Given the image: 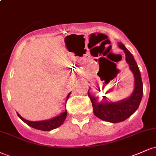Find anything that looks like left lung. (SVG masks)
Listing matches in <instances>:
<instances>
[{
  "label": "left lung",
  "mask_w": 156,
  "mask_h": 156,
  "mask_svg": "<svg viewBox=\"0 0 156 156\" xmlns=\"http://www.w3.org/2000/svg\"><path fill=\"white\" fill-rule=\"evenodd\" d=\"M119 47L123 50L125 53V59L129 64V68L134 76V89L131 95L121 101L109 102L103 97V101L98 102V98L91 95L88 91V96L92 103L94 115L103 121L112 123L120 122L128 119L139 108L143 95V83L141 73L134 59L133 55L121 42L118 44Z\"/></svg>",
  "instance_id": "obj_1"
}]
</instances>
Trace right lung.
I'll return each instance as SVG.
<instances>
[{"mask_svg": "<svg viewBox=\"0 0 156 156\" xmlns=\"http://www.w3.org/2000/svg\"><path fill=\"white\" fill-rule=\"evenodd\" d=\"M71 93V92H70ZM70 93L68 94L67 97V101L69 98V95H70ZM17 116L20 118L25 123H26L27 125L31 126V128H35V129L40 130H44V131H49V130H53L55 128H57L58 127H59L60 125H62V123L64 122L65 120L66 117H67V110L64 111V112L62 113L60 115L55 117L54 118L51 119H48V120H42V121H29L27 120V119H24L21 117L20 115L17 113Z\"/></svg>", "mask_w": 156, "mask_h": 156, "instance_id": "1", "label": "right lung"}]
</instances>
